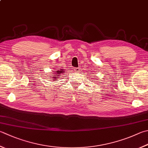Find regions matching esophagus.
<instances>
[{
    "instance_id": "obj_1",
    "label": "esophagus",
    "mask_w": 148,
    "mask_h": 148,
    "mask_svg": "<svg viewBox=\"0 0 148 148\" xmlns=\"http://www.w3.org/2000/svg\"><path fill=\"white\" fill-rule=\"evenodd\" d=\"M74 69H75V71H76V72H79L80 71V69L79 68H75Z\"/></svg>"
}]
</instances>
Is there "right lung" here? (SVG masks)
Here are the masks:
<instances>
[{"instance_id":"1","label":"right lung","mask_w":148,"mask_h":148,"mask_svg":"<svg viewBox=\"0 0 148 148\" xmlns=\"http://www.w3.org/2000/svg\"><path fill=\"white\" fill-rule=\"evenodd\" d=\"M64 71H65L63 69H58V70H57V71H55L53 72V73H52V74H53V75H51V76H52V77H50L52 78V79H53V80H58L57 79H58V77H61L60 75L62 74V73H63ZM53 73H54V74Z\"/></svg>"}]
</instances>
